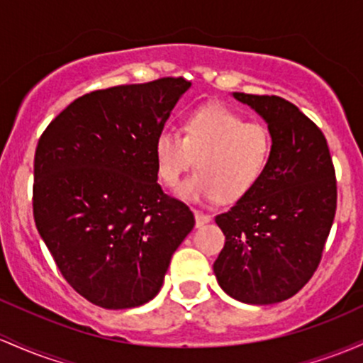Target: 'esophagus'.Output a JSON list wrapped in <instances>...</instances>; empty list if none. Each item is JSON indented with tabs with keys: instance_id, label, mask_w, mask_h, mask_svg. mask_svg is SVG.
<instances>
[{
	"instance_id": "obj_1",
	"label": "esophagus",
	"mask_w": 363,
	"mask_h": 363,
	"mask_svg": "<svg viewBox=\"0 0 363 363\" xmlns=\"http://www.w3.org/2000/svg\"><path fill=\"white\" fill-rule=\"evenodd\" d=\"M194 218H196V225L200 227V225H203V224H206V222H210L212 220V217H210L208 213H203V212H194Z\"/></svg>"
}]
</instances>
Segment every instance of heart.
I'll list each match as a JSON object with an SVG mask.
<instances>
[{
    "mask_svg": "<svg viewBox=\"0 0 363 363\" xmlns=\"http://www.w3.org/2000/svg\"><path fill=\"white\" fill-rule=\"evenodd\" d=\"M270 153L269 130L222 105L191 111L184 118L182 136L162 130L155 139L158 177L169 188L177 186L196 162L200 172L177 191L189 201L240 200L260 181Z\"/></svg>",
    "mask_w": 363,
    "mask_h": 363,
    "instance_id": "obj_1",
    "label": "heart"
}]
</instances>
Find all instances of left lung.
<instances>
[{"label":"left lung","instance_id":"left-lung-1","mask_svg":"<svg viewBox=\"0 0 363 363\" xmlns=\"http://www.w3.org/2000/svg\"><path fill=\"white\" fill-rule=\"evenodd\" d=\"M234 98L264 117L272 153L257 186L215 217L225 245L213 272L234 300L279 303L320 264L336 215V172L324 134L296 105L279 96Z\"/></svg>","mask_w":363,"mask_h":363}]
</instances>
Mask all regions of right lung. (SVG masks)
Returning a JSON list of instances; mask_svg holds the SVG:
<instances>
[{"instance_id": "add662e5", "label": "right lung", "mask_w": 363, "mask_h": 363, "mask_svg": "<svg viewBox=\"0 0 363 363\" xmlns=\"http://www.w3.org/2000/svg\"><path fill=\"white\" fill-rule=\"evenodd\" d=\"M184 77L87 93L57 115L34 155L33 212L65 281L91 303L133 308L160 291L194 227L157 182L155 139Z\"/></svg>"}]
</instances>
